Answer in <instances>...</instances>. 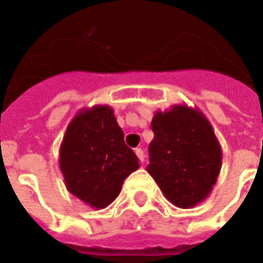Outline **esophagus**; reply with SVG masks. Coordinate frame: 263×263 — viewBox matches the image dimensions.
Listing matches in <instances>:
<instances>
[{
  "mask_svg": "<svg viewBox=\"0 0 263 263\" xmlns=\"http://www.w3.org/2000/svg\"><path fill=\"white\" fill-rule=\"evenodd\" d=\"M135 154H137L138 159H139V161H141V162H144V159H145L144 151H142V149H139V148H137V149H135Z\"/></svg>",
  "mask_w": 263,
  "mask_h": 263,
  "instance_id": "esophagus-1",
  "label": "esophagus"
}]
</instances>
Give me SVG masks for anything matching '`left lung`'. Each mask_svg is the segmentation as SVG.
<instances>
[{
    "mask_svg": "<svg viewBox=\"0 0 263 263\" xmlns=\"http://www.w3.org/2000/svg\"><path fill=\"white\" fill-rule=\"evenodd\" d=\"M146 171L166 199L192 208L211 194L222 163L221 145L205 115L188 105L157 112L151 122Z\"/></svg>",
    "mask_w": 263,
    "mask_h": 263,
    "instance_id": "left-lung-1",
    "label": "left lung"
}]
</instances>
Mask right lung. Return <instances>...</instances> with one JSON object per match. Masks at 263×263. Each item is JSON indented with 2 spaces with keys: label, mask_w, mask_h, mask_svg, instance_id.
Segmentation results:
<instances>
[{
  "label": "right lung",
  "mask_w": 263,
  "mask_h": 263,
  "mask_svg": "<svg viewBox=\"0 0 263 263\" xmlns=\"http://www.w3.org/2000/svg\"><path fill=\"white\" fill-rule=\"evenodd\" d=\"M60 168L68 191L92 208H105L119 195L139 162L124 142L111 106L97 105L75 115L62 139Z\"/></svg>",
  "instance_id": "add662e5"
}]
</instances>
